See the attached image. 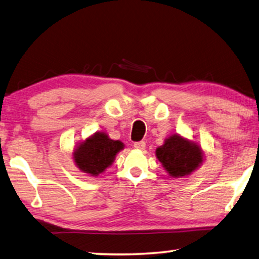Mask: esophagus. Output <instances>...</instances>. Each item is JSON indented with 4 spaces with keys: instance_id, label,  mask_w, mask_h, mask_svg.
I'll use <instances>...</instances> for the list:
<instances>
[{
    "instance_id": "esophagus-1",
    "label": "esophagus",
    "mask_w": 259,
    "mask_h": 259,
    "mask_svg": "<svg viewBox=\"0 0 259 259\" xmlns=\"http://www.w3.org/2000/svg\"><path fill=\"white\" fill-rule=\"evenodd\" d=\"M134 148L137 150H145L146 144H145V142H137L134 144Z\"/></svg>"
}]
</instances>
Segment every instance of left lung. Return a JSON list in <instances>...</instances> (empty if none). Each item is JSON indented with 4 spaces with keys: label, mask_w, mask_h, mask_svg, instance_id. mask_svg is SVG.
<instances>
[{
    "label": "left lung",
    "mask_w": 259,
    "mask_h": 259,
    "mask_svg": "<svg viewBox=\"0 0 259 259\" xmlns=\"http://www.w3.org/2000/svg\"><path fill=\"white\" fill-rule=\"evenodd\" d=\"M156 157L171 178H185L196 171L204 161V153L198 143L173 134L156 149Z\"/></svg>",
    "instance_id": "left-lung-1"
}]
</instances>
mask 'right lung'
<instances>
[{
	"label": "right lung",
	"instance_id": "add662e5",
	"mask_svg": "<svg viewBox=\"0 0 259 259\" xmlns=\"http://www.w3.org/2000/svg\"><path fill=\"white\" fill-rule=\"evenodd\" d=\"M123 149L121 141L111 140L105 131H98L75 146L72 158L80 172L96 178L111 166Z\"/></svg>",
	"mask_w": 259,
	"mask_h": 259
}]
</instances>
